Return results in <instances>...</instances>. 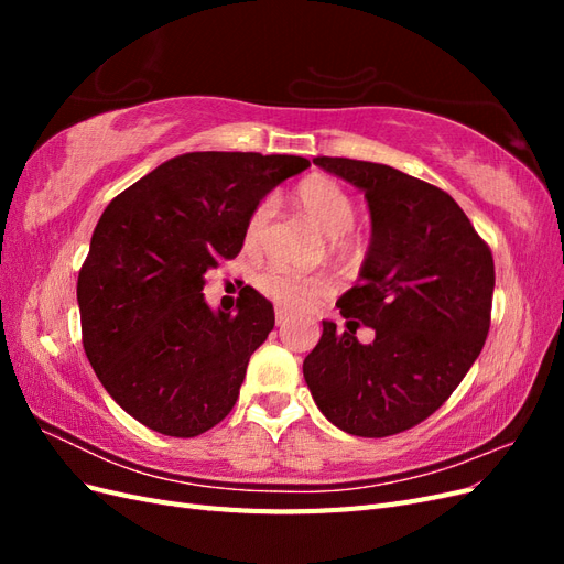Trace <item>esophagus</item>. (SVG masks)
<instances>
[{
    "instance_id": "esophagus-1",
    "label": "esophagus",
    "mask_w": 564,
    "mask_h": 564,
    "mask_svg": "<svg viewBox=\"0 0 564 564\" xmlns=\"http://www.w3.org/2000/svg\"><path fill=\"white\" fill-rule=\"evenodd\" d=\"M275 322H278V327H284V324L289 322V313L286 311H278L275 313Z\"/></svg>"
}]
</instances>
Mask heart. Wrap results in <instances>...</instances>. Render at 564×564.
I'll return each mask as SVG.
<instances>
[{
  "instance_id": "b5f03b06",
  "label": "heart",
  "mask_w": 564,
  "mask_h": 564,
  "mask_svg": "<svg viewBox=\"0 0 564 564\" xmlns=\"http://www.w3.org/2000/svg\"><path fill=\"white\" fill-rule=\"evenodd\" d=\"M296 202L303 214L308 216L319 230L334 237V247L350 245L348 230L355 226L357 204L344 185L332 178L313 176L296 187ZM272 212H275V202H272V197H263L253 204L245 226L247 247H256L263 240ZM256 284H259V289L270 301H275L286 311L311 308L313 303H317L332 292V280L327 275H299V272L286 270L282 265L265 268L259 280H256Z\"/></svg>"
}]
</instances>
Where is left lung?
I'll return each mask as SVG.
<instances>
[{"instance_id":"8db88e82","label":"left lung","mask_w":564,"mask_h":564,"mask_svg":"<svg viewBox=\"0 0 564 564\" xmlns=\"http://www.w3.org/2000/svg\"><path fill=\"white\" fill-rule=\"evenodd\" d=\"M313 162L365 191L371 247L360 282L336 301L348 332L322 322L303 377L336 429L398 435L435 414L480 355L491 324V249L437 185L362 160ZM362 323L378 332L369 347L354 336Z\"/></svg>"}]
</instances>
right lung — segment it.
<instances>
[{
	"instance_id": "obj_1",
	"label": "right lung",
	"mask_w": 564,
	"mask_h": 564,
	"mask_svg": "<svg viewBox=\"0 0 564 564\" xmlns=\"http://www.w3.org/2000/svg\"><path fill=\"white\" fill-rule=\"evenodd\" d=\"M308 166L296 155L187 152L108 204L77 303L84 352L129 416L197 437L230 414L275 311L245 286L235 313H214L202 289L212 268L240 253L253 204Z\"/></svg>"
}]
</instances>
